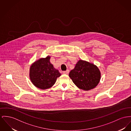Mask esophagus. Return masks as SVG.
<instances>
[{
    "instance_id": "34e87169",
    "label": "esophagus",
    "mask_w": 131,
    "mask_h": 131,
    "mask_svg": "<svg viewBox=\"0 0 131 131\" xmlns=\"http://www.w3.org/2000/svg\"><path fill=\"white\" fill-rule=\"evenodd\" d=\"M69 72H70V70H67L66 71H63L62 73L64 74H68Z\"/></svg>"
}]
</instances>
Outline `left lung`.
<instances>
[{"instance_id": "1", "label": "left lung", "mask_w": 131, "mask_h": 131, "mask_svg": "<svg viewBox=\"0 0 131 131\" xmlns=\"http://www.w3.org/2000/svg\"><path fill=\"white\" fill-rule=\"evenodd\" d=\"M69 77L79 88L87 91L98 85L101 78V73L95 65L79 60L74 69L70 71Z\"/></svg>"}]
</instances>
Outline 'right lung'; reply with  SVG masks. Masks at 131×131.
Masks as SVG:
<instances>
[{
  "label": "right lung",
  "instance_id": "right-lung-1",
  "mask_svg": "<svg viewBox=\"0 0 131 131\" xmlns=\"http://www.w3.org/2000/svg\"><path fill=\"white\" fill-rule=\"evenodd\" d=\"M50 59V56L40 59L33 63L30 69L31 82L36 87L41 89L52 87L57 79L61 75L58 70L53 68Z\"/></svg>",
  "mask_w": 131,
  "mask_h": 131
}]
</instances>
